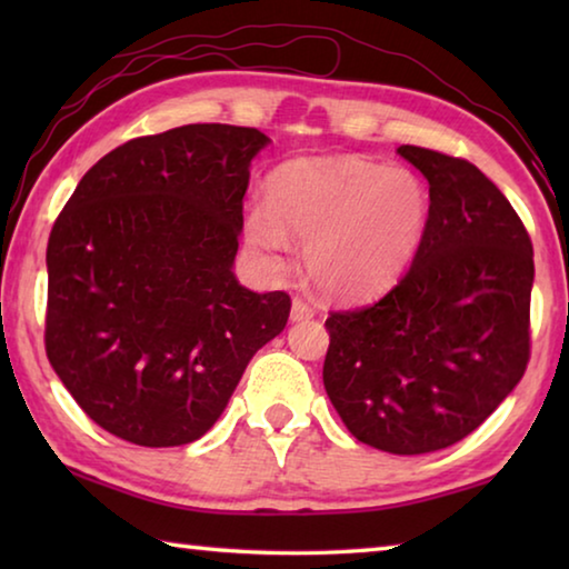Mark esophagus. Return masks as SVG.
<instances>
[{
	"mask_svg": "<svg viewBox=\"0 0 569 569\" xmlns=\"http://www.w3.org/2000/svg\"><path fill=\"white\" fill-rule=\"evenodd\" d=\"M308 319H313V308L308 306V303H303L301 298H293V303H291V321L298 323V321H308Z\"/></svg>",
	"mask_w": 569,
	"mask_h": 569,
	"instance_id": "34e87169",
	"label": "esophagus"
}]
</instances>
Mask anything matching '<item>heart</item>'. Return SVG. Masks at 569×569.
Returning <instances> with one entry per match:
<instances>
[{
    "instance_id": "1",
    "label": "heart",
    "mask_w": 569,
    "mask_h": 569,
    "mask_svg": "<svg viewBox=\"0 0 569 569\" xmlns=\"http://www.w3.org/2000/svg\"><path fill=\"white\" fill-rule=\"evenodd\" d=\"M271 203L248 210L250 243L271 256L306 240V271L326 296L363 301L407 271L427 233L417 172L361 158L293 160L271 178Z\"/></svg>"
}]
</instances>
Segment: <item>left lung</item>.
Listing matches in <instances>:
<instances>
[{
  "mask_svg": "<svg viewBox=\"0 0 569 569\" xmlns=\"http://www.w3.org/2000/svg\"><path fill=\"white\" fill-rule=\"evenodd\" d=\"M429 182V223L409 273L377 303L326 319L323 387L351 435L429 455L471 435L529 361L532 240L467 160L401 146Z\"/></svg>",
  "mask_w": 569,
  "mask_h": 569,
  "instance_id": "left-lung-1",
  "label": "left lung"
}]
</instances>
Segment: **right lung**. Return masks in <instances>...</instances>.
<instances>
[{
    "instance_id": "right-lung-1",
    "label": "right lung",
    "mask_w": 569,
    "mask_h": 569,
    "mask_svg": "<svg viewBox=\"0 0 569 569\" xmlns=\"http://www.w3.org/2000/svg\"><path fill=\"white\" fill-rule=\"evenodd\" d=\"M236 124L124 142L84 172L47 243V359L104 431L138 447L206 435L291 298L233 273L250 162Z\"/></svg>"
}]
</instances>
